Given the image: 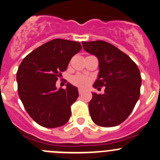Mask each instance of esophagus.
<instances>
[{
    "instance_id": "1",
    "label": "esophagus",
    "mask_w": 160,
    "mask_h": 160,
    "mask_svg": "<svg viewBox=\"0 0 160 160\" xmlns=\"http://www.w3.org/2000/svg\"><path fill=\"white\" fill-rule=\"evenodd\" d=\"M78 92H79V94H82L83 93V92H84V90H82V89H79V90H78Z\"/></svg>"
}]
</instances>
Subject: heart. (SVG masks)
<instances>
[{
  "mask_svg": "<svg viewBox=\"0 0 160 160\" xmlns=\"http://www.w3.org/2000/svg\"><path fill=\"white\" fill-rule=\"evenodd\" d=\"M90 82V78L84 75L77 74L73 76L71 78V83L77 87H80V88H84V87H87Z\"/></svg>",
  "mask_w": 160,
  "mask_h": 160,
  "instance_id": "1",
  "label": "heart"
}]
</instances>
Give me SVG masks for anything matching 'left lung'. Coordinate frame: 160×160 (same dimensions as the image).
Masks as SVG:
<instances>
[{
  "label": "left lung",
  "instance_id": "8db88e82",
  "mask_svg": "<svg viewBox=\"0 0 160 160\" xmlns=\"http://www.w3.org/2000/svg\"><path fill=\"white\" fill-rule=\"evenodd\" d=\"M87 53L99 60V73L93 87H105L103 94L93 93L89 102L92 120L97 125L112 127L122 123L139 98L142 83L137 65L129 56L103 40L82 42Z\"/></svg>",
  "mask_w": 160,
  "mask_h": 160
}]
</instances>
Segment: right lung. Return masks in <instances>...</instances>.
<instances>
[{
  "label": "right lung",
  "instance_id": "right-lung-1",
  "mask_svg": "<svg viewBox=\"0 0 160 160\" xmlns=\"http://www.w3.org/2000/svg\"><path fill=\"white\" fill-rule=\"evenodd\" d=\"M81 48L77 41L52 40L33 50L18 67L20 99L30 117L42 127H61L70 119L78 90L70 83L65 90H58L56 82Z\"/></svg>",
  "mask_w": 160,
  "mask_h": 160
}]
</instances>
